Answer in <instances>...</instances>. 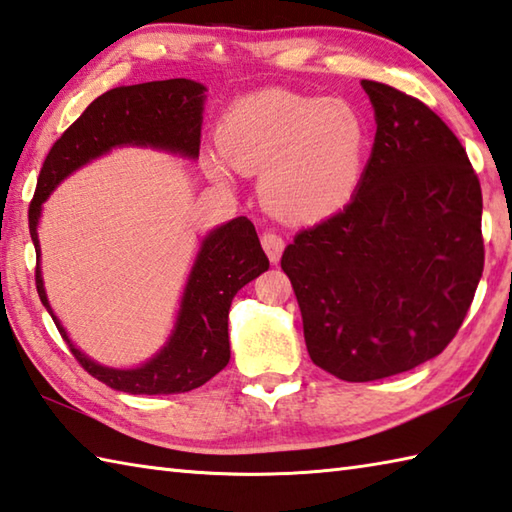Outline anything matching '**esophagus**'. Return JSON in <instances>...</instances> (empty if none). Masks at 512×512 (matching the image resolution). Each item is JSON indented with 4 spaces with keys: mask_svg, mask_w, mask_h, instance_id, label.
I'll use <instances>...</instances> for the list:
<instances>
[{
    "mask_svg": "<svg viewBox=\"0 0 512 512\" xmlns=\"http://www.w3.org/2000/svg\"><path fill=\"white\" fill-rule=\"evenodd\" d=\"M260 243H263V249L269 256V260H272V263H278V258H281L283 249H285L283 236L276 234V231H265V234L260 236Z\"/></svg>",
    "mask_w": 512,
    "mask_h": 512,
    "instance_id": "obj_1",
    "label": "esophagus"
}]
</instances>
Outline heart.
Segmentation results:
<instances>
[{"label": "heart", "instance_id": "1", "mask_svg": "<svg viewBox=\"0 0 512 512\" xmlns=\"http://www.w3.org/2000/svg\"><path fill=\"white\" fill-rule=\"evenodd\" d=\"M231 167L263 171L260 196L289 220H321L359 191L368 131L350 104L283 89L260 91L229 106L216 133ZM207 169L223 176L220 160Z\"/></svg>", "mask_w": 512, "mask_h": 512}]
</instances>
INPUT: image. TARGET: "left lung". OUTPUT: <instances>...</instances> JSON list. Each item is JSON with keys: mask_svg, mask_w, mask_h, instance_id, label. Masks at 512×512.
<instances>
[{"mask_svg": "<svg viewBox=\"0 0 512 512\" xmlns=\"http://www.w3.org/2000/svg\"><path fill=\"white\" fill-rule=\"evenodd\" d=\"M376 136L359 191L281 258L310 359L343 381L408 372L455 339L484 272L481 187L439 115L363 80Z\"/></svg>", "mask_w": 512, "mask_h": 512, "instance_id": "1", "label": "left lung"}]
</instances>
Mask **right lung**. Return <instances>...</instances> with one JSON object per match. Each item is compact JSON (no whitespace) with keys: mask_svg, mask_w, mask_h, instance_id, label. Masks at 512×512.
<instances>
[{"mask_svg":"<svg viewBox=\"0 0 512 512\" xmlns=\"http://www.w3.org/2000/svg\"><path fill=\"white\" fill-rule=\"evenodd\" d=\"M202 102L205 86L176 80L120 86L102 93L48 151L37 178L35 196L28 205V229L40 258L37 218L48 194L86 162L102 156L118 144H149V147L198 158ZM269 260L260 247L252 220H229L205 238L189 283L182 296L176 332L160 354L136 370H113L93 363L69 341L64 327L46 301L40 265H35V285L48 314L69 343L77 363L113 390L129 394H178L200 388L229 363L227 316L231 298L240 287L267 272Z\"/></svg>","mask_w":512,"mask_h":512,"instance_id":"obj_1","label":"right lung"}]
</instances>
